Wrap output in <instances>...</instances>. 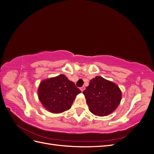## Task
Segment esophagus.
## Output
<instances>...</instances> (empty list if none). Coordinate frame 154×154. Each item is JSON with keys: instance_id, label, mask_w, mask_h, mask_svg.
Segmentation results:
<instances>
[{"instance_id": "esophagus-1", "label": "esophagus", "mask_w": 154, "mask_h": 154, "mask_svg": "<svg viewBox=\"0 0 154 154\" xmlns=\"http://www.w3.org/2000/svg\"><path fill=\"white\" fill-rule=\"evenodd\" d=\"M85 87L84 86H83V87H80V90H81V91H82V92H83V91L85 90Z\"/></svg>"}]
</instances>
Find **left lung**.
<instances>
[{
  "mask_svg": "<svg viewBox=\"0 0 154 154\" xmlns=\"http://www.w3.org/2000/svg\"><path fill=\"white\" fill-rule=\"evenodd\" d=\"M91 112L97 116H106L117 109L122 94L116 83L97 76L90 81L83 91Z\"/></svg>",
  "mask_w": 154,
  "mask_h": 154,
  "instance_id": "obj_1",
  "label": "left lung"
}]
</instances>
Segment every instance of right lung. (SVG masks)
Returning a JSON list of instances; mask_svg holds the SVG:
<instances>
[{
  "instance_id": "add662e5",
  "label": "right lung",
  "mask_w": 154,
  "mask_h": 154,
  "mask_svg": "<svg viewBox=\"0 0 154 154\" xmlns=\"http://www.w3.org/2000/svg\"><path fill=\"white\" fill-rule=\"evenodd\" d=\"M81 91L64 74L42 81L38 89V99L46 110L54 114L71 108Z\"/></svg>"
}]
</instances>
